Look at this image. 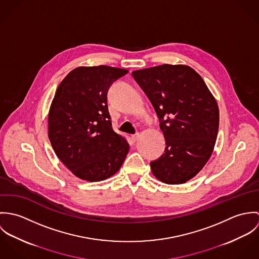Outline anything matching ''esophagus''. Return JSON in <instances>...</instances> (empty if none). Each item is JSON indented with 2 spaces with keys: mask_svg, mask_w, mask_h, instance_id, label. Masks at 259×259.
I'll return each instance as SVG.
<instances>
[{
  "mask_svg": "<svg viewBox=\"0 0 259 259\" xmlns=\"http://www.w3.org/2000/svg\"><path fill=\"white\" fill-rule=\"evenodd\" d=\"M139 137H140V134H135V135L132 136V140H133L134 142H136V141H138Z\"/></svg>",
  "mask_w": 259,
  "mask_h": 259,
  "instance_id": "obj_1",
  "label": "esophagus"
}]
</instances>
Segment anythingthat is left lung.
<instances>
[{
	"instance_id": "obj_1",
	"label": "left lung",
	"mask_w": 259,
	"mask_h": 259,
	"mask_svg": "<svg viewBox=\"0 0 259 259\" xmlns=\"http://www.w3.org/2000/svg\"><path fill=\"white\" fill-rule=\"evenodd\" d=\"M132 74L153 106L165 139L164 153L150 162L152 175L167 185L185 184L212 154L220 125L217 100L185 65L164 64Z\"/></svg>"
}]
</instances>
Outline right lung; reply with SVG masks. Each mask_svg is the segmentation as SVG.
<instances>
[{"mask_svg": "<svg viewBox=\"0 0 259 259\" xmlns=\"http://www.w3.org/2000/svg\"><path fill=\"white\" fill-rule=\"evenodd\" d=\"M128 71L77 67L59 84L49 115V139L60 160L80 180L101 182L120 168L130 149L111 126L107 94Z\"/></svg>", "mask_w": 259, "mask_h": 259, "instance_id": "1", "label": "right lung"}]
</instances>
